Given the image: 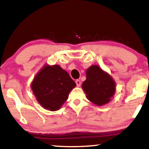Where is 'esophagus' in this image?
<instances>
[{
    "label": "esophagus",
    "instance_id": "1",
    "mask_svg": "<svg viewBox=\"0 0 149 149\" xmlns=\"http://www.w3.org/2000/svg\"><path fill=\"white\" fill-rule=\"evenodd\" d=\"M75 84H76L77 87H80L81 84V81H80V80L77 79L76 81H75Z\"/></svg>",
    "mask_w": 149,
    "mask_h": 149
}]
</instances>
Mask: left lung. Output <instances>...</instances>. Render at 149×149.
Instances as JSON below:
<instances>
[{
    "instance_id": "obj_1",
    "label": "left lung",
    "mask_w": 149,
    "mask_h": 149,
    "mask_svg": "<svg viewBox=\"0 0 149 149\" xmlns=\"http://www.w3.org/2000/svg\"><path fill=\"white\" fill-rule=\"evenodd\" d=\"M82 89L91 102L98 107L110 101L116 91V82L112 77L98 65H92L86 71V80Z\"/></svg>"
}]
</instances>
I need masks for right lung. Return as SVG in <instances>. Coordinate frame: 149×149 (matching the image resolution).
I'll return each instance as SVG.
<instances>
[{"label": "right lung", "mask_w": 149, "mask_h": 149, "mask_svg": "<svg viewBox=\"0 0 149 149\" xmlns=\"http://www.w3.org/2000/svg\"><path fill=\"white\" fill-rule=\"evenodd\" d=\"M75 83L60 65L45 64L35 75L31 84L33 93L45 109L58 110L68 99Z\"/></svg>", "instance_id": "1"}]
</instances>
